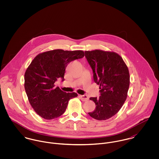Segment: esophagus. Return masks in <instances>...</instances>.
<instances>
[{"instance_id":"34e87169","label":"esophagus","mask_w":159,"mask_h":159,"mask_svg":"<svg viewBox=\"0 0 159 159\" xmlns=\"http://www.w3.org/2000/svg\"><path fill=\"white\" fill-rule=\"evenodd\" d=\"M80 98L81 99V100L82 101H83V102H85V101H87L88 99H89V97H88V96H87L86 95H80Z\"/></svg>"}]
</instances>
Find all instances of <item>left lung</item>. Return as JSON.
I'll return each mask as SVG.
<instances>
[{"mask_svg":"<svg viewBox=\"0 0 159 159\" xmlns=\"http://www.w3.org/2000/svg\"><path fill=\"white\" fill-rule=\"evenodd\" d=\"M85 56L92 68L94 81L100 85L101 95L91 97L95 109L88 113L98 120H105L120 110L130 84L129 68L122 57L114 51L95 49L86 51Z\"/></svg>","mask_w":159,"mask_h":159,"instance_id":"obj_1","label":"left lung"}]
</instances>
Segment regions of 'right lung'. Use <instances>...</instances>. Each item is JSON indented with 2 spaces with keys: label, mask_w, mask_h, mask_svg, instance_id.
I'll use <instances>...</instances> for the list:
<instances>
[{
  "label": "right lung",
  "mask_w": 159,
  "mask_h": 159,
  "mask_svg": "<svg viewBox=\"0 0 159 159\" xmlns=\"http://www.w3.org/2000/svg\"><path fill=\"white\" fill-rule=\"evenodd\" d=\"M82 50L54 49L39 54L32 60L24 74V88L29 102L36 113L47 120L64 113L75 92L66 93L55 88L57 78L64 77L68 64L83 58Z\"/></svg>",
  "instance_id": "add662e5"
}]
</instances>
